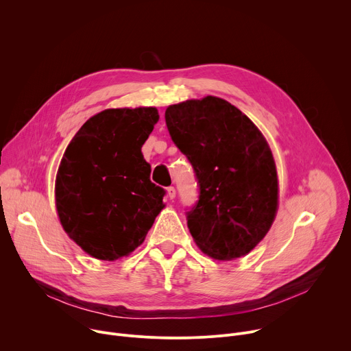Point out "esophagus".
<instances>
[{"label":"esophagus","mask_w":351,"mask_h":351,"mask_svg":"<svg viewBox=\"0 0 351 351\" xmlns=\"http://www.w3.org/2000/svg\"><path fill=\"white\" fill-rule=\"evenodd\" d=\"M167 191H168V197H169L171 199H173V198L176 197V189H175L173 186H169V187L167 189Z\"/></svg>","instance_id":"esophagus-1"}]
</instances>
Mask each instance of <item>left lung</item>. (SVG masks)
Segmentation results:
<instances>
[{
    "mask_svg": "<svg viewBox=\"0 0 351 351\" xmlns=\"http://www.w3.org/2000/svg\"><path fill=\"white\" fill-rule=\"evenodd\" d=\"M165 122L199 187L186 213L195 244L222 261L248 254L278 211V173L265 137L240 110L213 95L169 106Z\"/></svg>",
    "mask_w": 351,
    "mask_h": 351,
    "instance_id": "1",
    "label": "left lung"
}]
</instances>
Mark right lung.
Returning <instances> with one entry per match:
<instances>
[{
    "instance_id": "right-lung-1",
    "label": "right lung",
    "mask_w": 351,
    "mask_h": 351,
    "mask_svg": "<svg viewBox=\"0 0 351 351\" xmlns=\"http://www.w3.org/2000/svg\"><path fill=\"white\" fill-rule=\"evenodd\" d=\"M160 115L154 107L111 108L91 117L61 160L56 206L64 230L87 254L115 261L145 239L165 207L141 147Z\"/></svg>"
}]
</instances>
